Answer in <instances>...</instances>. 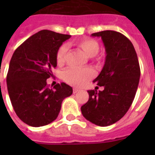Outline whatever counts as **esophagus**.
<instances>
[{
	"label": "esophagus",
	"mask_w": 155,
	"mask_h": 155,
	"mask_svg": "<svg viewBox=\"0 0 155 155\" xmlns=\"http://www.w3.org/2000/svg\"><path fill=\"white\" fill-rule=\"evenodd\" d=\"M78 91H80V89H78V88H74L73 89V93L74 94H75V93H78Z\"/></svg>",
	"instance_id": "obj_1"
}]
</instances>
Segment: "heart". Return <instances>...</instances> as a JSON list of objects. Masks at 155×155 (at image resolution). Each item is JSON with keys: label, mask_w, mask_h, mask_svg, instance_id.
<instances>
[{"label": "heart", "mask_w": 155, "mask_h": 155, "mask_svg": "<svg viewBox=\"0 0 155 155\" xmlns=\"http://www.w3.org/2000/svg\"><path fill=\"white\" fill-rule=\"evenodd\" d=\"M77 45L81 49L86 55L93 57L99 50L98 43L94 39H84L77 42ZM68 52V45H61L57 51L56 60L59 65L64 63L66 53ZM94 75V72L91 68H69L63 72V78L67 83L74 86H82L85 84Z\"/></svg>", "instance_id": "obj_1"}]
</instances>
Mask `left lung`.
<instances>
[{"mask_svg": "<svg viewBox=\"0 0 155 155\" xmlns=\"http://www.w3.org/2000/svg\"><path fill=\"white\" fill-rule=\"evenodd\" d=\"M101 37L105 49V64L93 81L103 91L88 90V101L81 107L84 118L100 127L115 124L127 113L134 99L140 69L132 42L112 30L91 34Z\"/></svg>", "mask_w": 155, "mask_h": 155, "instance_id": "8db88e82", "label": "left lung"}]
</instances>
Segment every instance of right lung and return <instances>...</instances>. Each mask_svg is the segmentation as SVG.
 <instances>
[{"label":"right lung","mask_w":155,"mask_h":155,"mask_svg":"<svg viewBox=\"0 0 155 155\" xmlns=\"http://www.w3.org/2000/svg\"><path fill=\"white\" fill-rule=\"evenodd\" d=\"M70 38V35L42 30L14 52L7 74L8 94L17 116L28 126L42 127L54 121L63 100L73 93L65 83L53 88L46 84L57 67V50Z\"/></svg>","instance_id":"right-lung-1"}]
</instances>
